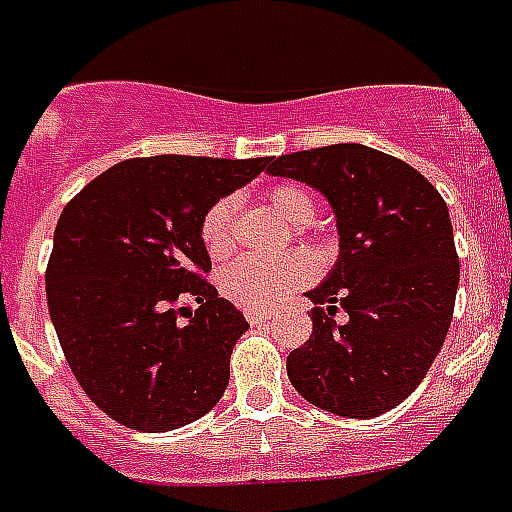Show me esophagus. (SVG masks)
I'll use <instances>...</instances> for the list:
<instances>
[{
  "label": "esophagus",
  "mask_w": 512,
  "mask_h": 512,
  "mask_svg": "<svg viewBox=\"0 0 512 512\" xmlns=\"http://www.w3.org/2000/svg\"><path fill=\"white\" fill-rule=\"evenodd\" d=\"M244 316H247L249 324H265V321L271 319L273 313L271 311H255V308H249V311H244Z\"/></svg>",
  "instance_id": "1"
}]
</instances>
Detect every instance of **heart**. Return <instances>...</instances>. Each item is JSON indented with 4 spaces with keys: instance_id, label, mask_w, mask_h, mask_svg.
Wrapping results in <instances>:
<instances>
[{
    "instance_id": "heart-1",
    "label": "heart",
    "mask_w": 512,
    "mask_h": 512,
    "mask_svg": "<svg viewBox=\"0 0 512 512\" xmlns=\"http://www.w3.org/2000/svg\"><path fill=\"white\" fill-rule=\"evenodd\" d=\"M265 201L281 220L295 228H305L316 217V199L300 183H279L265 193ZM236 231V201L217 199L204 212L199 225L201 244L212 260H223L233 252ZM316 276V260L308 252H287L276 260L241 257L220 276V287L241 308H273L284 303L295 289L305 287Z\"/></svg>"
}]
</instances>
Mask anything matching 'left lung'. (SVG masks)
Instances as JSON below:
<instances>
[{
	"instance_id": "left-lung-1",
	"label": "left lung",
	"mask_w": 512,
	"mask_h": 512,
	"mask_svg": "<svg viewBox=\"0 0 512 512\" xmlns=\"http://www.w3.org/2000/svg\"><path fill=\"white\" fill-rule=\"evenodd\" d=\"M268 172L319 188L340 233L337 265L308 292L313 332L287 356L289 382L340 417L388 412L425 380L452 324L460 257L446 201L414 167L358 143L273 156Z\"/></svg>"
}]
</instances>
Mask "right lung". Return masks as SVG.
Segmentation results:
<instances>
[{
    "instance_id": "1",
    "label": "right lung",
    "mask_w": 512,
    "mask_h": 512,
    "mask_svg": "<svg viewBox=\"0 0 512 512\" xmlns=\"http://www.w3.org/2000/svg\"><path fill=\"white\" fill-rule=\"evenodd\" d=\"M260 159L146 156L114 164L60 212L44 273L52 327L98 409L140 433L199 420L249 324L207 281L201 217Z\"/></svg>"
}]
</instances>
